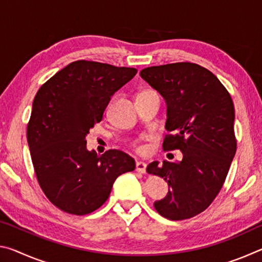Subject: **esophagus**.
Here are the masks:
<instances>
[{
  "mask_svg": "<svg viewBox=\"0 0 262 262\" xmlns=\"http://www.w3.org/2000/svg\"><path fill=\"white\" fill-rule=\"evenodd\" d=\"M135 170L137 172H140V173H145V170H147V164L143 162H137Z\"/></svg>",
  "mask_w": 262,
  "mask_h": 262,
  "instance_id": "1",
  "label": "esophagus"
}]
</instances>
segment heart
Segmentation results:
<instances>
[{"label":"heart","mask_w":262,"mask_h":262,"mask_svg":"<svg viewBox=\"0 0 262 262\" xmlns=\"http://www.w3.org/2000/svg\"><path fill=\"white\" fill-rule=\"evenodd\" d=\"M141 97H159V95L157 94V91L152 90V89H145V90L140 92L137 98H141Z\"/></svg>","instance_id":"1"}]
</instances>
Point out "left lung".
Listing matches in <instances>:
<instances>
[{
	"mask_svg": "<svg viewBox=\"0 0 262 262\" xmlns=\"http://www.w3.org/2000/svg\"><path fill=\"white\" fill-rule=\"evenodd\" d=\"M140 75L166 101L170 134L163 149L183 154L181 161L148 165V173L168 185L155 209L167 220L190 219L214 201L236 154L231 96L214 74L190 62L148 67Z\"/></svg>",
	"mask_w": 262,
	"mask_h": 262,
	"instance_id": "left-lung-1",
	"label": "left lung"
}]
</instances>
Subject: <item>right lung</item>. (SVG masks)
<instances>
[{
    "mask_svg": "<svg viewBox=\"0 0 262 262\" xmlns=\"http://www.w3.org/2000/svg\"><path fill=\"white\" fill-rule=\"evenodd\" d=\"M136 73L135 68L78 60L35 95L28 123L31 158L42 192L62 211H95L108 199L115 179L135 170L134 158L121 150L101 156L89 151L85 137L101 121L111 97Z\"/></svg>",
    "mask_w": 262,
    "mask_h": 262,
    "instance_id": "right-lung-1",
    "label": "right lung"
}]
</instances>
